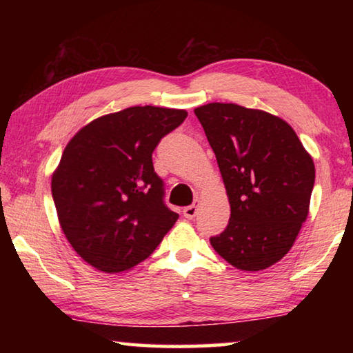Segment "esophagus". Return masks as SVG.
<instances>
[{"instance_id": "34e87169", "label": "esophagus", "mask_w": 353, "mask_h": 353, "mask_svg": "<svg viewBox=\"0 0 353 353\" xmlns=\"http://www.w3.org/2000/svg\"><path fill=\"white\" fill-rule=\"evenodd\" d=\"M198 207H199V201L196 199L193 204L183 208V216L187 219H193L196 216V213H198Z\"/></svg>"}]
</instances>
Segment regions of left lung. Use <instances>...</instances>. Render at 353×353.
<instances>
[{
    "instance_id": "left-lung-1",
    "label": "left lung",
    "mask_w": 353,
    "mask_h": 353,
    "mask_svg": "<svg viewBox=\"0 0 353 353\" xmlns=\"http://www.w3.org/2000/svg\"><path fill=\"white\" fill-rule=\"evenodd\" d=\"M223 176L229 224L213 249L243 271H261L288 254L305 223L314 163L283 119L238 104L194 109Z\"/></svg>"
}]
</instances>
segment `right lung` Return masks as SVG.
<instances>
[{
  "label": "right lung",
  "instance_id": "right-lung-1",
  "mask_svg": "<svg viewBox=\"0 0 353 353\" xmlns=\"http://www.w3.org/2000/svg\"><path fill=\"white\" fill-rule=\"evenodd\" d=\"M188 113L129 107L94 119L65 148L51 191L71 246L104 272L128 271L151 255L179 218L165 204L152 152Z\"/></svg>",
  "mask_w": 353,
  "mask_h": 353
}]
</instances>
